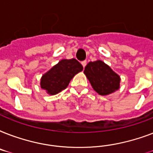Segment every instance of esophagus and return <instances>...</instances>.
I'll return each instance as SVG.
<instances>
[{"instance_id":"1","label":"esophagus","mask_w":153,"mask_h":153,"mask_svg":"<svg viewBox=\"0 0 153 153\" xmlns=\"http://www.w3.org/2000/svg\"><path fill=\"white\" fill-rule=\"evenodd\" d=\"M82 67H86V60H84V61H82Z\"/></svg>"}]
</instances>
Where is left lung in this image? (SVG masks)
I'll list each match as a JSON object with an SVG mask.
<instances>
[{
    "mask_svg": "<svg viewBox=\"0 0 153 153\" xmlns=\"http://www.w3.org/2000/svg\"><path fill=\"white\" fill-rule=\"evenodd\" d=\"M84 74L94 90L100 95H109L120 88V76L102 60L89 62Z\"/></svg>",
    "mask_w": 153,
    "mask_h": 153,
    "instance_id": "1",
    "label": "left lung"
}]
</instances>
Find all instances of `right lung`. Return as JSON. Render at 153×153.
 <instances>
[{
    "label": "right lung",
    "mask_w": 153,
    "mask_h": 153,
    "mask_svg": "<svg viewBox=\"0 0 153 153\" xmlns=\"http://www.w3.org/2000/svg\"><path fill=\"white\" fill-rule=\"evenodd\" d=\"M83 67L75 59H62L42 75L40 86L50 95L57 94L67 88L73 77Z\"/></svg>",
    "instance_id": "right-lung-1"
}]
</instances>
